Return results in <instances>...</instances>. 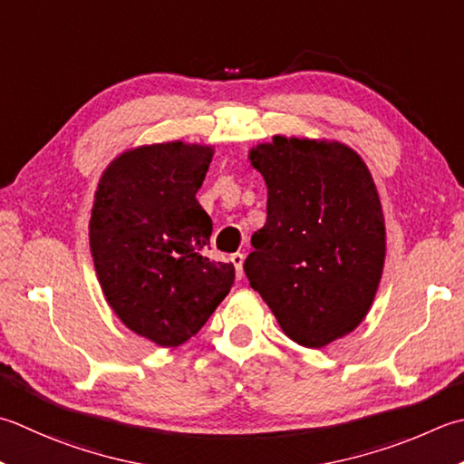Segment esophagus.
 Here are the masks:
<instances>
[{
	"label": "esophagus",
	"mask_w": 464,
	"mask_h": 464,
	"mask_svg": "<svg viewBox=\"0 0 464 464\" xmlns=\"http://www.w3.org/2000/svg\"><path fill=\"white\" fill-rule=\"evenodd\" d=\"M229 261L233 263L235 274H237V279H241L243 277V253H233V256L229 257Z\"/></svg>",
	"instance_id": "34e87169"
}]
</instances>
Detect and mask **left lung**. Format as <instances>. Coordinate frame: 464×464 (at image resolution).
Here are the masks:
<instances>
[{
  "instance_id": "1",
  "label": "left lung",
  "mask_w": 464,
  "mask_h": 464,
  "mask_svg": "<svg viewBox=\"0 0 464 464\" xmlns=\"http://www.w3.org/2000/svg\"><path fill=\"white\" fill-rule=\"evenodd\" d=\"M267 221L245 259L249 285L299 346L324 348L364 320L382 277L386 227L366 162L335 140L274 136L249 150Z\"/></svg>"
}]
</instances>
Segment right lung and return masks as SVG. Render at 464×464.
<instances>
[{
	"label": "right lung",
	"mask_w": 464,
	"mask_h": 464,
	"mask_svg": "<svg viewBox=\"0 0 464 464\" xmlns=\"http://www.w3.org/2000/svg\"><path fill=\"white\" fill-rule=\"evenodd\" d=\"M213 147L144 144L106 167L90 217V251L108 305L134 334L175 348L203 328L235 279L201 256L213 231L197 201Z\"/></svg>",
	"instance_id": "1"
}]
</instances>
